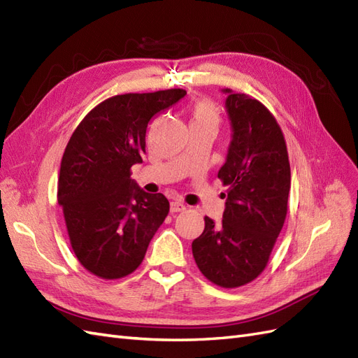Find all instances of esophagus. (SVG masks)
Segmentation results:
<instances>
[{"mask_svg": "<svg viewBox=\"0 0 358 358\" xmlns=\"http://www.w3.org/2000/svg\"><path fill=\"white\" fill-rule=\"evenodd\" d=\"M186 210V206L181 203V201H173V203H171V212L172 213H178V212H185Z\"/></svg>", "mask_w": 358, "mask_h": 358, "instance_id": "34e87169", "label": "esophagus"}]
</instances>
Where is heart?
Wrapping results in <instances>:
<instances>
[{"mask_svg":"<svg viewBox=\"0 0 358 358\" xmlns=\"http://www.w3.org/2000/svg\"><path fill=\"white\" fill-rule=\"evenodd\" d=\"M190 116H192L190 124L208 125V127H213L215 130L217 128L219 122H221V113H219V108L215 106V103H212V101L208 99L196 101V103L190 107Z\"/></svg>","mask_w":358,"mask_h":358,"instance_id":"heart-1","label":"heart"}]
</instances>
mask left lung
<instances>
[{"label": "left lung", "mask_w": 358, "mask_h": 358, "mask_svg": "<svg viewBox=\"0 0 358 358\" xmlns=\"http://www.w3.org/2000/svg\"><path fill=\"white\" fill-rule=\"evenodd\" d=\"M231 142L217 178L227 186L222 222L204 217L192 252L204 277L234 289L266 268L287 215L290 164L277 119L260 101L224 89Z\"/></svg>", "instance_id": "8db88e82"}]
</instances>
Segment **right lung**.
Returning <instances> with one entry per match:
<instances>
[{
	"label": "right lung",
	"mask_w": 358,
	"mask_h": 358,
	"mask_svg": "<svg viewBox=\"0 0 358 358\" xmlns=\"http://www.w3.org/2000/svg\"><path fill=\"white\" fill-rule=\"evenodd\" d=\"M186 95L182 89L124 94L99 103L72 133L62 157L57 201L76 257L104 280L134 272L169 213L163 194L131 180L142 162L154 115Z\"/></svg>",
	"instance_id": "1"
}]
</instances>
